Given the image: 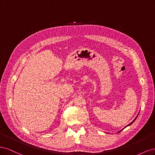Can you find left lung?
<instances>
[{"label":"left lung","instance_id":"1","mask_svg":"<svg viewBox=\"0 0 155 155\" xmlns=\"http://www.w3.org/2000/svg\"><path fill=\"white\" fill-rule=\"evenodd\" d=\"M137 117H138V116H137V117H136V118H135V119H134V120H133V121H132V122H131V123H130V124H129V125H127L126 127H127V126H129V125H131V124H133V123L134 122V121L136 120V119H137ZM123 129H122V130H123ZM120 131H121V130H120ZM120 131H119V132H118V133H120Z\"/></svg>","mask_w":155,"mask_h":155}]
</instances>
